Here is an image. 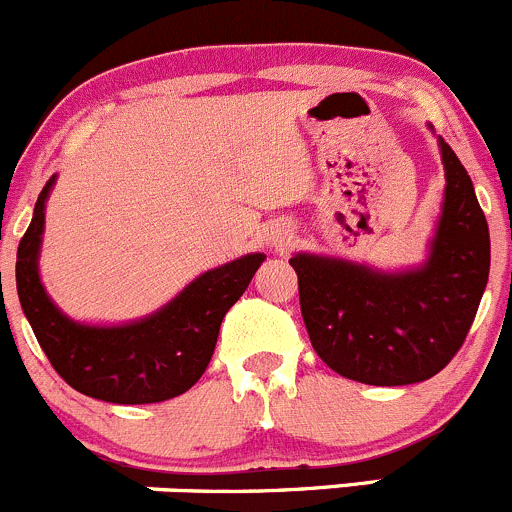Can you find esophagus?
<instances>
[{"label": "esophagus", "mask_w": 512, "mask_h": 512, "mask_svg": "<svg viewBox=\"0 0 512 512\" xmlns=\"http://www.w3.org/2000/svg\"><path fill=\"white\" fill-rule=\"evenodd\" d=\"M273 244H276V246H286V239H283V236H276V239H273Z\"/></svg>", "instance_id": "esophagus-1"}]
</instances>
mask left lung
Listing matches in <instances>:
<instances>
[{"instance_id": "left-lung-1", "label": "left lung", "mask_w": 512, "mask_h": 512, "mask_svg": "<svg viewBox=\"0 0 512 512\" xmlns=\"http://www.w3.org/2000/svg\"><path fill=\"white\" fill-rule=\"evenodd\" d=\"M445 199L426 263L381 271L346 258L296 254L303 323L328 368L368 386H408L443 371L478 313L490 234L473 181L438 139Z\"/></svg>"}]
</instances>
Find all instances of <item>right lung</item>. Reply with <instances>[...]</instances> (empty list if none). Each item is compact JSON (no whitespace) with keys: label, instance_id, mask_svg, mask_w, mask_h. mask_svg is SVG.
<instances>
[{"label":"right lung","instance_id":"obj_1","mask_svg":"<svg viewBox=\"0 0 512 512\" xmlns=\"http://www.w3.org/2000/svg\"><path fill=\"white\" fill-rule=\"evenodd\" d=\"M54 179L39 194L32 224L17 251L19 303L49 363L74 391L96 401L139 406L186 393L204 376L226 311L249 288L266 256H241L201 273L141 321L121 326L72 321L54 306L39 278L44 209Z\"/></svg>","mask_w":512,"mask_h":512}]
</instances>
